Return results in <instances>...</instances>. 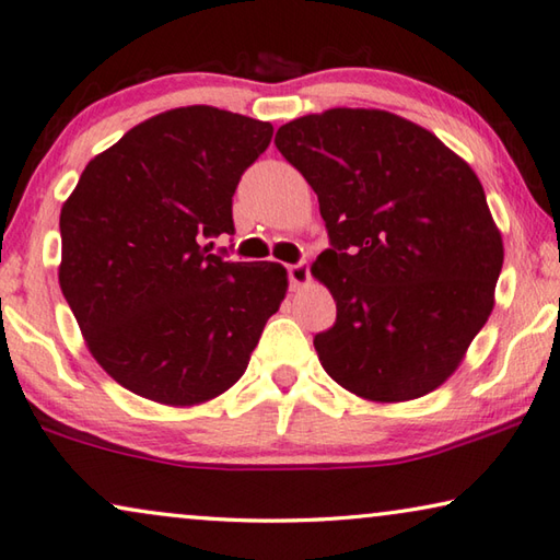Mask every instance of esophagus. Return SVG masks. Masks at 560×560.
<instances>
[{
    "instance_id": "1",
    "label": "esophagus",
    "mask_w": 560,
    "mask_h": 560,
    "mask_svg": "<svg viewBox=\"0 0 560 560\" xmlns=\"http://www.w3.org/2000/svg\"><path fill=\"white\" fill-rule=\"evenodd\" d=\"M288 278H290L292 288H304V284H310V280H312L310 266L304 260L292 262V266H288Z\"/></svg>"
}]
</instances>
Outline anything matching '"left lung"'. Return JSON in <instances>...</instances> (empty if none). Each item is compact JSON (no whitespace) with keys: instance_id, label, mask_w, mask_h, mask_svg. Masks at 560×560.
<instances>
[{"instance_id":"obj_1","label":"left lung","mask_w":560,"mask_h":560,"mask_svg":"<svg viewBox=\"0 0 560 560\" xmlns=\"http://www.w3.org/2000/svg\"><path fill=\"white\" fill-rule=\"evenodd\" d=\"M276 145L329 231L312 266L336 302L334 326L314 336L324 371L373 402L436 389L488 322L504 260L478 175L380 109L307 114Z\"/></svg>"}]
</instances>
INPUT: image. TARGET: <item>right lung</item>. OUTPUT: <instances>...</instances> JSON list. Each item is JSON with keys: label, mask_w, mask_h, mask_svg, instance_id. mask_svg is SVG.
Listing matches in <instances>:
<instances>
[{"label": "right lung", "mask_w": 560, "mask_h": 560, "mask_svg": "<svg viewBox=\"0 0 560 560\" xmlns=\"http://www.w3.org/2000/svg\"><path fill=\"white\" fill-rule=\"evenodd\" d=\"M270 139L268 121L195 104L133 126L82 171L60 209L58 280L121 387L189 407L244 375L288 270L205 241L236 231L231 199Z\"/></svg>", "instance_id": "obj_1"}]
</instances>
